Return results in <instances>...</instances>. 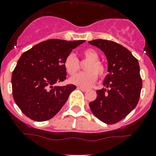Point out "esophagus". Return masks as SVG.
I'll return each mask as SVG.
<instances>
[{
  "mask_svg": "<svg viewBox=\"0 0 156 156\" xmlns=\"http://www.w3.org/2000/svg\"><path fill=\"white\" fill-rule=\"evenodd\" d=\"M77 88H78V89L82 90L83 92H86V91H88V89H86V88H83V87H80V86H78Z\"/></svg>",
  "mask_w": 156,
  "mask_h": 156,
  "instance_id": "34e87169",
  "label": "esophagus"
}]
</instances>
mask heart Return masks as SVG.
Here are the masks:
<instances>
[{"label": "heart", "mask_w": 156, "mask_h": 156, "mask_svg": "<svg viewBox=\"0 0 156 156\" xmlns=\"http://www.w3.org/2000/svg\"><path fill=\"white\" fill-rule=\"evenodd\" d=\"M83 59L89 61L85 65L86 72L74 75L69 79L70 83L81 87H89L97 79V74L100 78L105 74V67L101 61H99V53L92 48H86L82 51ZM64 67L69 75L75 74L79 70V62L73 54L67 55L64 61Z\"/></svg>", "instance_id": "1"}]
</instances>
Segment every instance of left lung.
<instances>
[{
  "instance_id": "obj_1",
  "label": "left lung",
  "mask_w": 156,
  "mask_h": 156,
  "mask_svg": "<svg viewBox=\"0 0 156 156\" xmlns=\"http://www.w3.org/2000/svg\"><path fill=\"white\" fill-rule=\"evenodd\" d=\"M89 44L101 49L107 58L109 73L97 90V98L89 103L93 114L106 124L125 118L136 107L142 89L138 60L127 48L114 41L94 40Z\"/></svg>"
}]
</instances>
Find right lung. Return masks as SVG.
<instances>
[{
	"label": "right lung",
	"instance_id": "1",
	"mask_svg": "<svg viewBox=\"0 0 156 156\" xmlns=\"http://www.w3.org/2000/svg\"><path fill=\"white\" fill-rule=\"evenodd\" d=\"M84 40H48L25 51L12 75V95L23 113L36 122L52 118L75 89L73 84L54 86L64 81V61Z\"/></svg>",
	"mask_w": 156,
	"mask_h": 156
}]
</instances>
